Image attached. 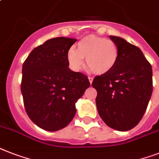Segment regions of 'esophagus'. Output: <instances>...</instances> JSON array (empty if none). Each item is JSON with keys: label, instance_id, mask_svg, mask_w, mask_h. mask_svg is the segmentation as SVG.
I'll return each mask as SVG.
<instances>
[{"label": "esophagus", "instance_id": "esophagus-1", "mask_svg": "<svg viewBox=\"0 0 159 159\" xmlns=\"http://www.w3.org/2000/svg\"><path fill=\"white\" fill-rule=\"evenodd\" d=\"M88 79H89V82H90V83H92L93 82V77H88Z\"/></svg>", "mask_w": 159, "mask_h": 159}]
</instances>
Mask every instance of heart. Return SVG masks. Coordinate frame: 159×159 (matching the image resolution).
I'll return each mask as SVG.
<instances>
[{
	"label": "heart",
	"mask_w": 159,
	"mask_h": 159,
	"mask_svg": "<svg viewBox=\"0 0 159 159\" xmlns=\"http://www.w3.org/2000/svg\"><path fill=\"white\" fill-rule=\"evenodd\" d=\"M86 64L93 73L103 75L109 73L117 64L118 48L112 40L90 35L77 43V50L69 49L68 59L72 68L80 70Z\"/></svg>",
	"instance_id": "1"
}]
</instances>
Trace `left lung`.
Here are the masks:
<instances>
[{
	"instance_id": "left-lung-1",
	"label": "left lung",
	"mask_w": 159,
	"mask_h": 159,
	"mask_svg": "<svg viewBox=\"0 0 159 159\" xmlns=\"http://www.w3.org/2000/svg\"><path fill=\"white\" fill-rule=\"evenodd\" d=\"M118 48L117 64L109 73L96 76L91 86L99 115L111 128L126 131L140 122L153 91L152 67L137 46L109 36Z\"/></svg>"
}]
</instances>
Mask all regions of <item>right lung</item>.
<instances>
[{"mask_svg": "<svg viewBox=\"0 0 159 159\" xmlns=\"http://www.w3.org/2000/svg\"><path fill=\"white\" fill-rule=\"evenodd\" d=\"M77 40L55 37L32 50L22 68L26 113L49 131L64 128L76 114L75 103L90 86L88 77L68 68V52Z\"/></svg>", "mask_w": 159, "mask_h": 159, "instance_id": "1", "label": "right lung"}]
</instances>
